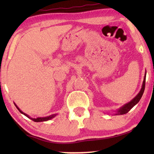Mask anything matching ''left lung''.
<instances>
[{
    "mask_svg": "<svg viewBox=\"0 0 154 154\" xmlns=\"http://www.w3.org/2000/svg\"><path fill=\"white\" fill-rule=\"evenodd\" d=\"M145 79H146V72L144 77V80H143V85H142V88L140 89V92L139 94L135 96V97L132 99L131 101H130L128 103H126V105H124V106H122L120 109H119L118 111H117L116 115H123V114H126L128 112L130 109H131L134 105H136L139 102V100L141 98L143 94V92H144L145 90Z\"/></svg>",
    "mask_w": 154,
    "mask_h": 154,
    "instance_id": "left-lung-1",
    "label": "left lung"
}]
</instances>
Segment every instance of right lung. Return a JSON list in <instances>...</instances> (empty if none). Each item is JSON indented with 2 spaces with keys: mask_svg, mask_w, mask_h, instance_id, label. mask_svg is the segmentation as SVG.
I'll use <instances>...</instances> for the list:
<instances>
[{
  "mask_svg": "<svg viewBox=\"0 0 154 154\" xmlns=\"http://www.w3.org/2000/svg\"><path fill=\"white\" fill-rule=\"evenodd\" d=\"M15 104V103H14ZM15 106H16L17 107V109H18V110H19V111L21 113H22V114H24L25 116H26L27 118H30V119H32V121H34V122H45V121H48V120H49V119H52V118H54V117H55L57 114H54V115H51V116H47V117H44V118H30V117H29V116H28V115H27V114H26V113H24V112H22V111L20 110V109H19V107H17V106L15 105Z\"/></svg>",
  "mask_w": 154,
  "mask_h": 154,
  "instance_id": "add662e5",
  "label": "right lung"
}]
</instances>
